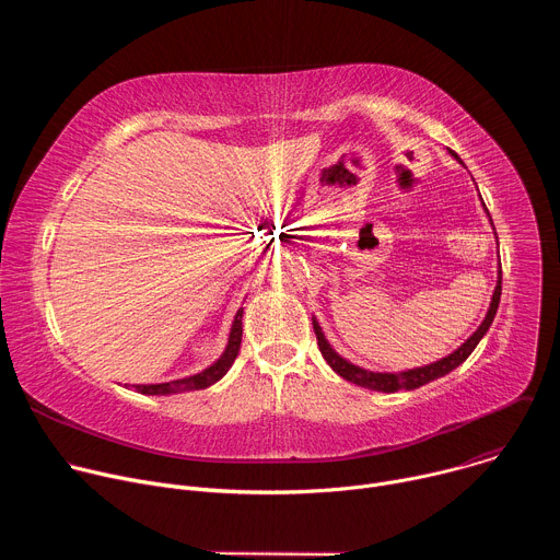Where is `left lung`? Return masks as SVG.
I'll list each match as a JSON object with an SVG mask.
<instances>
[{
    "label": "left lung",
    "instance_id": "1",
    "mask_svg": "<svg viewBox=\"0 0 560 560\" xmlns=\"http://www.w3.org/2000/svg\"><path fill=\"white\" fill-rule=\"evenodd\" d=\"M450 152L460 162V156H458L454 150H450ZM460 164H463V162H460ZM501 283H503V277H501V272H499V283H497V290H494V296H492V303H490L486 322H483L481 326H478V330H476L456 352H452L450 357H445V359H441V361H436V363H430V365H423V368H417V370H408V372H398V374L368 372V370H361V368L348 363L346 359H341V357L330 348V343L326 341V337H324L322 328H318V324L312 322L314 335H316V346H318V350H322L324 359L330 363V368H332L339 376H343L346 381H350V383H357V385H361V387L376 389V392L417 389V387H421V385H425V383H430V381H434V378H439V376H445L447 372H452L454 368H458V365L474 352V348L478 346V341L483 339V335L490 330V326H492V322H494V316H497L499 301H501Z\"/></svg>",
    "mask_w": 560,
    "mask_h": 560
}]
</instances>
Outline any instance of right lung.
<instances>
[{"mask_svg":"<svg viewBox=\"0 0 560 560\" xmlns=\"http://www.w3.org/2000/svg\"><path fill=\"white\" fill-rule=\"evenodd\" d=\"M242 316H244V310H238L236 316H234V324H232V330H230V339H228V348L225 352L221 354V359L217 363H212L208 370L195 374V376H188V378H179V381H171V383H154V385H135L137 392L141 394H173V392H190V389H206L208 385L217 383L228 370L230 365L234 363L236 354H238V348H242V335H244V328H242Z\"/></svg>","mask_w":560,"mask_h":560,"instance_id":"1","label":"right lung"}]
</instances>
